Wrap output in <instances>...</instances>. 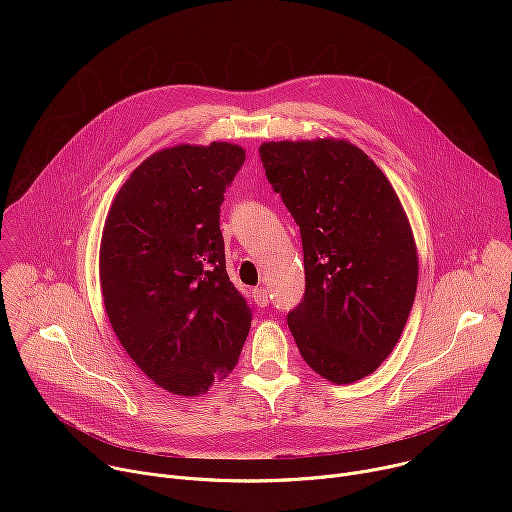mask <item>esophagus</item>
I'll return each instance as SVG.
<instances>
[{"label": "esophagus", "instance_id": "obj_1", "mask_svg": "<svg viewBox=\"0 0 512 512\" xmlns=\"http://www.w3.org/2000/svg\"><path fill=\"white\" fill-rule=\"evenodd\" d=\"M253 300H255L257 306H261V308L269 306V294H267V289H265V287H255V289H253Z\"/></svg>", "mask_w": 512, "mask_h": 512}]
</instances>
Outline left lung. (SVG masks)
Returning a JSON list of instances; mask_svg holds the SVG:
<instances>
[{"label": "left lung", "mask_w": 512, "mask_h": 512, "mask_svg": "<svg viewBox=\"0 0 512 512\" xmlns=\"http://www.w3.org/2000/svg\"><path fill=\"white\" fill-rule=\"evenodd\" d=\"M259 154L304 247L306 294L287 326L318 375L354 383L393 352L415 300L407 214L387 176L346 139L269 141Z\"/></svg>", "instance_id": "1"}]
</instances>
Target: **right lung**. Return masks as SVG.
I'll return each instance as SVG.
<instances>
[{
    "label": "right lung",
    "instance_id": "obj_1",
    "mask_svg": "<svg viewBox=\"0 0 512 512\" xmlns=\"http://www.w3.org/2000/svg\"><path fill=\"white\" fill-rule=\"evenodd\" d=\"M245 164L227 141L176 145L137 166L101 239L109 322L156 385L194 397L239 360L253 312L227 273L225 192Z\"/></svg>",
    "mask_w": 512,
    "mask_h": 512
}]
</instances>
